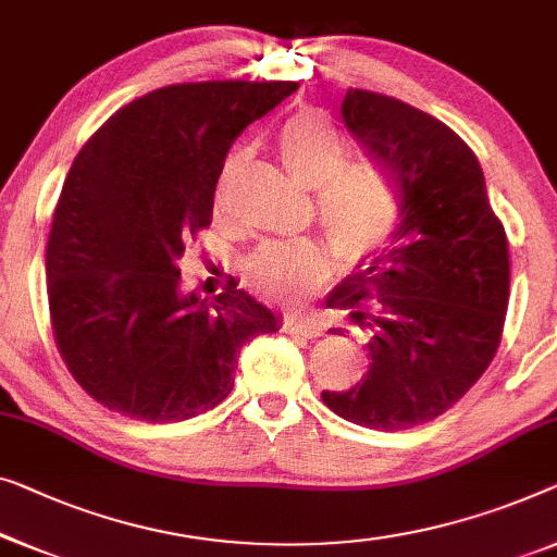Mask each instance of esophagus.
Segmentation results:
<instances>
[{
    "label": "esophagus",
    "mask_w": 557,
    "mask_h": 557,
    "mask_svg": "<svg viewBox=\"0 0 557 557\" xmlns=\"http://www.w3.org/2000/svg\"><path fill=\"white\" fill-rule=\"evenodd\" d=\"M284 329L288 334H301V336H309V338H317L324 334V326L319 324L317 319H309V317H286L284 321Z\"/></svg>",
    "instance_id": "esophagus-1"
}]
</instances>
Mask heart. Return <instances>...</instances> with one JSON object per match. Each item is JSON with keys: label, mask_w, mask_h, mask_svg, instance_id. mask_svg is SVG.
<instances>
[{"label": "heart", "mask_w": 557, "mask_h": 557, "mask_svg": "<svg viewBox=\"0 0 557 557\" xmlns=\"http://www.w3.org/2000/svg\"><path fill=\"white\" fill-rule=\"evenodd\" d=\"M278 150L288 175L304 188L317 190L319 221L342 259L357 261L389 236L399 219L397 188L382 168L349 163V140L324 115H294L281 131ZM244 160L240 152L225 160L215 188L219 208L225 206V196ZM326 276V256L309 240L265 244L246 263L248 284L284 301L309 296Z\"/></svg>", "instance_id": "obj_1"}]
</instances>
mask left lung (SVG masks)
Returning <instances> with one entry per match:
<instances>
[{"mask_svg":"<svg viewBox=\"0 0 557 557\" xmlns=\"http://www.w3.org/2000/svg\"><path fill=\"white\" fill-rule=\"evenodd\" d=\"M342 117L392 175L399 219L384 251L326 296L364 334L369 372L321 399L359 426L409 430L445 414L493 361L510 298L507 236L480 160L445 123L367 90L346 92Z\"/></svg>","mask_w":557,"mask_h":557,"instance_id":"1","label":"left lung"}]
</instances>
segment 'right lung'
<instances>
[{
  "label": "right lung",
  "mask_w": 557,
  "mask_h": 557,
  "mask_svg": "<svg viewBox=\"0 0 557 557\" xmlns=\"http://www.w3.org/2000/svg\"><path fill=\"white\" fill-rule=\"evenodd\" d=\"M298 83H188L120 108L64 178L47 240L52 332L70 374L112 412L183 422L233 389L238 354L281 319L236 284L183 292L185 244L213 219L233 140Z\"/></svg>",
  "instance_id": "add662e5"
}]
</instances>
